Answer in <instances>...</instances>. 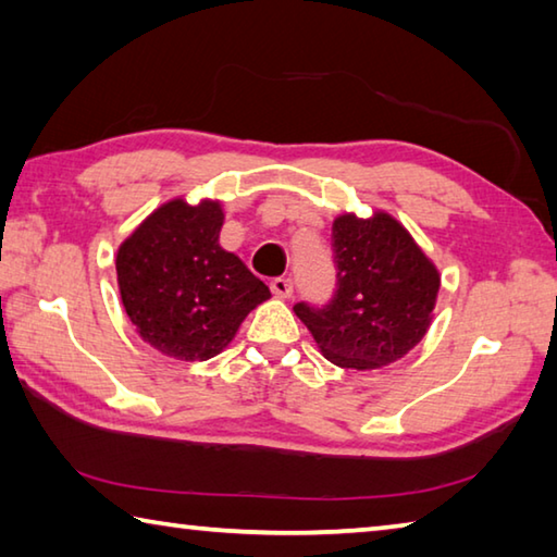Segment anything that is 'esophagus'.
Here are the masks:
<instances>
[{"label":"esophagus","mask_w":557,"mask_h":557,"mask_svg":"<svg viewBox=\"0 0 557 557\" xmlns=\"http://www.w3.org/2000/svg\"><path fill=\"white\" fill-rule=\"evenodd\" d=\"M270 292L275 294V297H282V299L292 297V280L289 277H275L270 282Z\"/></svg>","instance_id":"esophagus-1"}]
</instances>
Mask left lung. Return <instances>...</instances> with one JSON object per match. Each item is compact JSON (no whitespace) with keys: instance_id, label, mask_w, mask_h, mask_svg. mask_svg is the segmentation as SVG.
<instances>
[{"instance_id":"8db88e82","label":"left lung","mask_w":557,"mask_h":557,"mask_svg":"<svg viewBox=\"0 0 557 557\" xmlns=\"http://www.w3.org/2000/svg\"><path fill=\"white\" fill-rule=\"evenodd\" d=\"M335 297L323 309L297 304L323 357L339 369L371 371L405 357L429 333L441 275L387 212L333 222Z\"/></svg>"}]
</instances>
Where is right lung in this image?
<instances>
[{
  "mask_svg": "<svg viewBox=\"0 0 557 557\" xmlns=\"http://www.w3.org/2000/svg\"><path fill=\"white\" fill-rule=\"evenodd\" d=\"M220 200L174 198L116 251V282L136 333L176 361H208L270 289L220 246Z\"/></svg>",
  "mask_w": 557,
  "mask_h": 557,
  "instance_id": "right-lung-1",
  "label": "right lung"
}]
</instances>
